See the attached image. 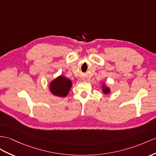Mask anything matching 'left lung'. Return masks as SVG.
Returning a JSON list of instances; mask_svg holds the SVG:
<instances>
[{"label": "left lung", "mask_w": 156, "mask_h": 156, "mask_svg": "<svg viewBox=\"0 0 156 156\" xmlns=\"http://www.w3.org/2000/svg\"><path fill=\"white\" fill-rule=\"evenodd\" d=\"M102 90L104 94H108L110 93V88L108 87H107L105 84V83H103V86H102Z\"/></svg>", "instance_id": "obj_1"}]
</instances>
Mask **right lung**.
I'll list each match as a JSON object with an SVG mask.
<instances>
[{
	"label": "right lung",
	"instance_id": "right-lung-1",
	"mask_svg": "<svg viewBox=\"0 0 156 156\" xmlns=\"http://www.w3.org/2000/svg\"><path fill=\"white\" fill-rule=\"evenodd\" d=\"M72 85L70 80L61 75L50 82L49 89L54 95L64 98L69 94Z\"/></svg>",
	"mask_w": 156,
	"mask_h": 156
}]
</instances>
